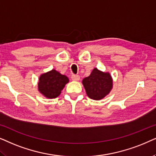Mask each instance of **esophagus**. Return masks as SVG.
Returning <instances> with one entry per match:
<instances>
[{"mask_svg": "<svg viewBox=\"0 0 156 156\" xmlns=\"http://www.w3.org/2000/svg\"><path fill=\"white\" fill-rule=\"evenodd\" d=\"M71 78L73 81H78L80 80V76H78V75H73Z\"/></svg>", "mask_w": 156, "mask_h": 156, "instance_id": "34e87169", "label": "esophagus"}]
</instances>
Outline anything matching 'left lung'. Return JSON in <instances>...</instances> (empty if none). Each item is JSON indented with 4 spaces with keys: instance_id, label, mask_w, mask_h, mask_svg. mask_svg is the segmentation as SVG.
Here are the masks:
<instances>
[{
    "instance_id": "obj_1",
    "label": "left lung",
    "mask_w": 156,
    "mask_h": 156,
    "mask_svg": "<svg viewBox=\"0 0 156 156\" xmlns=\"http://www.w3.org/2000/svg\"><path fill=\"white\" fill-rule=\"evenodd\" d=\"M86 94L90 98L100 101L104 98L113 88V78L108 72H103L95 68L90 76L83 79Z\"/></svg>"
}]
</instances>
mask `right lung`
I'll list each match as a JSON object with an SVG mask.
<instances>
[{
    "label": "right lung",
    "instance_id": "1",
    "mask_svg": "<svg viewBox=\"0 0 156 156\" xmlns=\"http://www.w3.org/2000/svg\"><path fill=\"white\" fill-rule=\"evenodd\" d=\"M69 79L65 75L53 69L48 72L41 74L38 83V91L43 96L49 99L57 98Z\"/></svg>",
    "mask_w": 156,
    "mask_h": 156
}]
</instances>
